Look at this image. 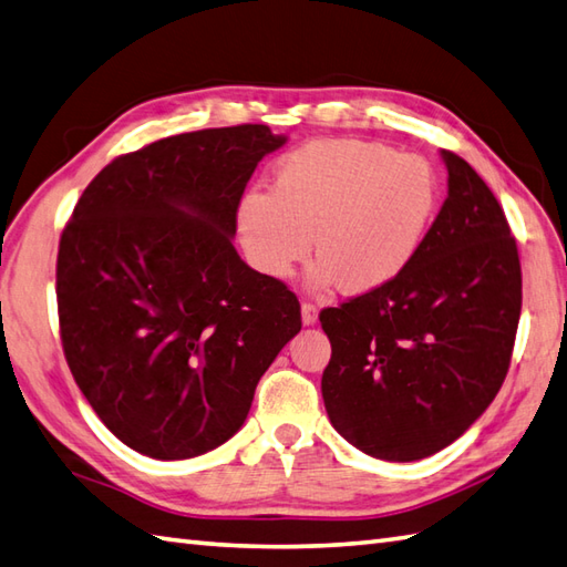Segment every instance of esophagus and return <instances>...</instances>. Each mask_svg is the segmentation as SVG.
I'll use <instances>...</instances> for the list:
<instances>
[{"label":"esophagus","mask_w":567,"mask_h":567,"mask_svg":"<svg viewBox=\"0 0 567 567\" xmlns=\"http://www.w3.org/2000/svg\"><path fill=\"white\" fill-rule=\"evenodd\" d=\"M316 316H319V309H316V305H311V301H305V305H301V321H305V326L316 323Z\"/></svg>","instance_id":"esophagus-1"}]
</instances>
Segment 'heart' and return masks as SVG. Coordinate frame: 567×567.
Instances as JSON below:
<instances>
[{"mask_svg":"<svg viewBox=\"0 0 567 567\" xmlns=\"http://www.w3.org/2000/svg\"><path fill=\"white\" fill-rule=\"evenodd\" d=\"M437 209V176L415 154L367 140H319L278 171L272 195L251 193L239 207L248 258L270 278H287L311 251L313 285L370 292L401 275Z\"/></svg>","mask_w":567,"mask_h":567,"instance_id":"b5f03b06","label":"heart"}]
</instances>
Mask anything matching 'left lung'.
<instances>
[{
    "mask_svg": "<svg viewBox=\"0 0 567 567\" xmlns=\"http://www.w3.org/2000/svg\"><path fill=\"white\" fill-rule=\"evenodd\" d=\"M450 193L408 268L319 313L321 393L360 452L417 462L476 423L503 386L522 313L517 241L493 190L442 152Z\"/></svg>",
    "mask_w": 567,
    "mask_h": 567,
    "instance_id": "left-lung-1",
    "label": "left lung"
}]
</instances>
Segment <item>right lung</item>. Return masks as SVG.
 I'll use <instances>...</instances> for the list:
<instances>
[{"mask_svg": "<svg viewBox=\"0 0 567 567\" xmlns=\"http://www.w3.org/2000/svg\"><path fill=\"white\" fill-rule=\"evenodd\" d=\"M285 137L209 127L117 156L58 251L64 360L101 423L152 458L227 442L301 328L299 299L236 254L246 183Z\"/></svg>", "mask_w": 567, "mask_h": 567, "instance_id": "1", "label": "right lung"}]
</instances>
